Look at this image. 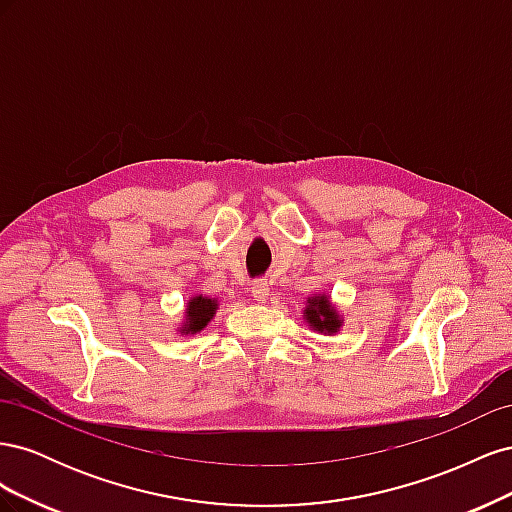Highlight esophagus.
Here are the masks:
<instances>
[{
    "instance_id": "esophagus-1",
    "label": "esophagus",
    "mask_w": 512,
    "mask_h": 512,
    "mask_svg": "<svg viewBox=\"0 0 512 512\" xmlns=\"http://www.w3.org/2000/svg\"><path fill=\"white\" fill-rule=\"evenodd\" d=\"M252 297L258 303H265L269 299V284L265 280H258L252 284Z\"/></svg>"
}]
</instances>
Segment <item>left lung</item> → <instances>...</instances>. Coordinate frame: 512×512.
Masks as SVG:
<instances>
[{
	"mask_svg": "<svg viewBox=\"0 0 512 512\" xmlns=\"http://www.w3.org/2000/svg\"><path fill=\"white\" fill-rule=\"evenodd\" d=\"M305 320L309 322V327L320 333H337V329L342 327V320H339L333 305L329 303L327 297H324V294L322 297L307 299Z\"/></svg>",
	"mask_w": 512,
	"mask_h": 512,
	"instance_id": "8db88e82",
	"label": "left lung"
}]
</instances>
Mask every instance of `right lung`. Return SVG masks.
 <instances>
[{"label": "right lung", "instance_id": "1", "mask_svg": "<svg viewBox=\"0 0 512 512\" xmlns=\"http://www.w3.org/2000/svg\"><path fill=\"white\" fill-rule=\"evenodd\" d=\"M215 309H218V303L209 297L190 299L188 307H185V322L181 327V333H196L200 329H205L209 320L213 318Z\"/></svg>", "mask_w": 512, "mask_h": 512}]
</instances>
